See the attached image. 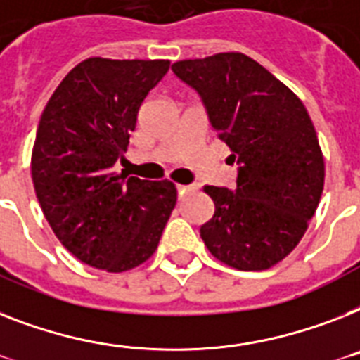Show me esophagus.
Segmentation results:
<instances>
[{"label": "esophagus", "instance_id": "obj_1", "mask_svg": "<svg viewBox=\"0 0 360 360\" xmlns=\"http://www.w3.org/2000/svg\"><path fill=\"white\" fill-rule=\"evenodd\" d=\"M192 190H195V185H177V194H179V198H183L186 192H192Z\"/></svg>", "mask_w": 360, "mask_h": 360}]
</instances>
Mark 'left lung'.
Wrapping results in <instances>:
<instances>
[{
	"label": "left lung",
	"mask_w": 360,
	"mask_h": 360,
	"mask_svg": "<svg viewBox=\"0 0 360 360\" xmlns=\"http://www.w3.org/2000/svg\"><path fill=\"white\" fill-rule=\"evenodd\" d=\"M201 96L210 125L238 165L231 192L205 185L214 214L200 229L207 250L244 271L268 270L305 235L320 203L326 165L305 105L244 53L172 64Z\"/></svg>",
	"instance_id": "1"
}]
</instances>
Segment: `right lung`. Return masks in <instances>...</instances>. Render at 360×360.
Segmentation results:
<instances>
[{"label":"right lung","mask_w":360,"mask_h":360,"mask_svg":"<svg viewBox=\"0 0 360 360\" xmlns=\"http://www.w3.org/2000/svg\"><path fill=\"white\" fill-rule=\"evenodd\" d=\"M170 60L90 57L60 81L34 139L31 175L46 220L84 264L120 274L146 262L177 201L172 181L116 174L146 96Z\"/></svg>","instance_id":"obj_1"}]
</instances>
